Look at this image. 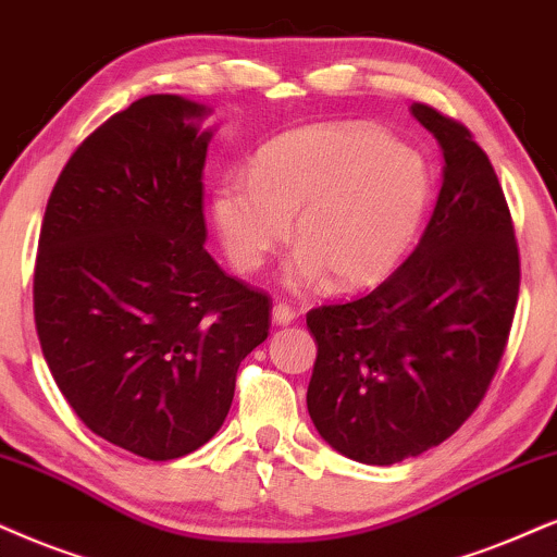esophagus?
Listing matches in <instances>:
<instances>
[{
	"instance_id": "1",
	"label": "esophagus",
	"mask_w": 557,
	"mask_h": 557,
	"mask_svg": "<svg viewBox=\"0 0 557 557\" xmlns=\"http://www.w3.org/2000/svg\"><path fill=\"white\" fill-rule=\"evenodd\" d=\"M295 319V308L287 306V302H274L272 306V321L277 323V326H287Z\"/></svg>"
}]
</instances>
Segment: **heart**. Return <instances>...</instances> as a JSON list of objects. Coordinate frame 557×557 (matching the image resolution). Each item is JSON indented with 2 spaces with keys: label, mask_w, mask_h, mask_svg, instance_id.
<instances>
[{
  "label": "heart",
  "mask_w": 557,
  "mask_h": 557,
  "mask_svg": "<svg viewBox=\"0 0 557 557\" xmlns=\"http://www.w3.org/2000/svg\"><path fill=\"white\" fill-rule=\"evenodd\" d=\"M429 206L424 159L370 125H308L270 140L215 193V223L236 270L255 272L290 234L293 290L383 283L411 249Z\"/></svg>",
  "instance_id": "1"
}]
</instances>
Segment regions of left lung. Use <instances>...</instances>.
<instances>
[{
  "mask_svg": "<svg viewBox=\"0 0 557 557\" xmlns=\"http://www.w3.org/2000/svg\"><path fill=\"white\" fill-rule=\"evenodd\" d=\"M445 182L417 249L360 298L311 308L308 413L336 453L393 466L453 436L481 406L519 300V246L494 164L466 125L424 102Z\"/></svg>",
  "mask_w": 557,
  "mask_h": 557,
  "instance_id": "left-lung-1",
  "label": "left lung"
}]
</instances>
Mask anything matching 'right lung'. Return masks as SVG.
I'll return each instance as SVG.
<instances>
[{
  "label": "right lung",
  "mask_w": 557,
  "mask_h": 557,
  "mask_svg": "<svg viewBox=\"0 0 557 557\" xmlns=\"http://www.w3.org/2000/svg\"><path fill=\"white\" fill-rule=\"evenodd\" d=\"M206 108L140 97L72 153L48 197L33 311L76 417L146 460L221 429L238 364L270 336L272 300L206 251Z\"/></svg>",
  "instance_id": "obj_1"
}]
</instances>
